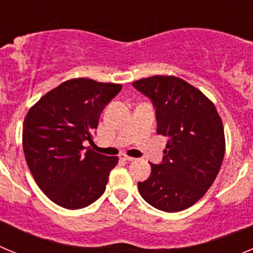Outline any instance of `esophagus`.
<instances>
[{"label":"esophagus","mask_w":253,"mask_h":253,"mask_svg":"<svg viewBox=\"0 0 253 253\" xmlns=\"http://www.w3.org/2000/svg\"><path fill=\"white\" fill-rule=\"evenodd\" d=\"M122 158L124 161H128V162H133V161H135V158H134V157H129V156H125V154L123 156Z\"/></svg>","instance_id":"1"}]
</instances>
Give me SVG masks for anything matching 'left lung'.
Instances as JSON below:
<instances>
[{"label": "left lung", "mask_w": 253, "mask_h": 253, "mask_svg": "<svg viewBox=\"0 0 253 253\" xmlns=\"http://www.w3.org/2000/svg\"><path fill=\"white\" fill-rule=\"evenodd\" d=\"M156 109L157 133L169 138L162 163L138 182L142 198L156 209L181 211L205 195L218 175L225 152L223 123L200 90L175 76L133 82Z\"/></svg>", "instance_id": "8db88e82"}]
</instances>
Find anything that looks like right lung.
<instances>
[{
	"label": "right lung",
	"instance_id": "obj_1",
	"mask_svg": "<svg viewBox=\"0 0 253 253\" xmlns=\"http://www.w3.org/2000/svg\"><path fill=\"white\" fill-rule=\"evenodd\" d=\"M122 84L73 78L49 91L28 111L22 126L26 163L40 190L66 209H82L104 194L118 157L84 149L104 107Z\"/></svg>",
	"mask_w": 253,
	"mask_h": 253
}]
</instances>
